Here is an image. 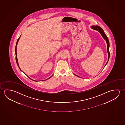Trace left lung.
Returning a JSON list of instances; mask_svg holds the SVG:
<instances>
[{
	"label": "left lung",
	"mask_w": 125,
	"mask_h": 125,
	"mask_svg": "<svg viewBox=\"0 0 125 125\" xmlns=\"http://www.w3.org/2000/svg\"><path fill=\"white\" fill-rule=\"evenodd\" d=\"M91 28H92V29H93V30H96V31H98V32L100 33L101 34L103 38L105 40V41L106 42L107 44V52H108V62H107L106 63L105 65H105L107 64V63H108V60H109V57H110V53H109V43L108 38V37H107L106 34L104 33V31L103 30V29L101 27H99V26H92L91 27ZM75 75H76V74H75Z\"/></svg>",
	"instance_id": "left-lung-1"
}]
</instances>
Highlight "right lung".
<instances>
[{
	"label": "right lung",
	"instance_id": "add662e5",
	"mask_svg": "<svg viewBox=\"0 0 125 125\" xmlns=\"http://www.w3.org/2000/svg\"><path fill=\"white\" fill-rule=\"evenodd\" d=\"M21 37V36L20 37H19V38L18 39V40H17V43H16V47H15V53H16V62H17V65H18V66L19 68H20V69L21 70V71H22V72H23L21 70V68H20V67H19V63H18V60H17V44H18V41H19V40H20V37ZM24 73V72H23ZM25 74V73H24ZM28 78H29V77L27 75ZM52 76V75L51 76V77H50L48 79H49L50 78H51V77ZM31 79V80H33V81H35V82H37V81H35V80H33V79H32L31 78H30Z\"/></svg>",
	"mask_w": 125,
	"mask_h": 125
}]
</instances>
